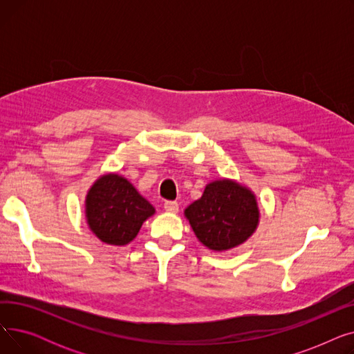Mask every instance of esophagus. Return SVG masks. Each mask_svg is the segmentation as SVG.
<instances>
[{"mask_svg":"<svg viewBox=\"0 0 354 354\" xmlns=\"http://www.w3.org/2000/svg\"><path fill=\"white\" fill-rule=\"evenodd\" d=\"M163 208H165V211H167V212L176 214V212L179 211V203H178L176 201H166Z\"/></svg>","mask_w":354,"mask_h":354,"instance_id":"34e87169","label":"esophagus"}]
</instances>
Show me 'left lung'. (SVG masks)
Segmentation results:
<instances>
[{"label": "left lung", "mask_w": 354, "mask_h": 354, "mask_svg": "<svg viewBox=\"0 0 354 354\" xmlns=\"http://www.w3.org/2000/svg\"><path fill=\"white\" fill-rule=\"evenodd\" d=\"M183 214L199 243L216 252L244 244L259 224L255 194L228 178L209 182Z\"/></svg>", "instance_id": "left-lung-1"}]
</instances>
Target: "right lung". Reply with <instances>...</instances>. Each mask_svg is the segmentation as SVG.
Returning <instances> with one entry per match:
<instances>
[{
  "label": "right lung",
  "instance_id": "right-lung-1",
  "mask_svg": "<svg viewBox=\"0 0 354 354\" xmlns=\"http://www.w3.org/2000/svg\"><path fill=\"white\" fill-rule=\"evenodd\" d=\"M84 214L90 231L102 243L122 247L132 243L155 208L124 176L104 174L88 188Z\"/></svg>",
  "mask_w": 354,
  "mask_h": 354
}]
</instances>
